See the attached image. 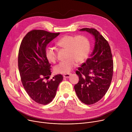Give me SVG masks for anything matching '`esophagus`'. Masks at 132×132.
I'll return each mask as SVG.
<instances>
[{
  "mask_svg": "<svg viewBox=\"0 0 132 132\" xmlns=\"http://www.w3.org/2000/svg\"><path fill=\"white\" fill-rule=\"evenodd\" d=\"M70 73H67V74H64L63 75V77L64 78H69L70 76Z\"/></svg>",
  "mask_w": 132,
  "mask_h": 132,
  "instance_id": "obj_1",
  "label": "esophagus"
}]
</instances>
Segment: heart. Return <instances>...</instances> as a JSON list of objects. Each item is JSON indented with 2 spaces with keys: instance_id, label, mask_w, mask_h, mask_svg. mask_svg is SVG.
<instances>
[{
  "instance_id": "obj_1",
  "label": "heart",
  "mask_w": 132,
  "mask_h": 132,
  "mask_svg": "<svg viewBox=\"0 0 132 132\" xmlns=\"http://www.w3.org/2000/svg\"><path fill=\"white\" fill-rule=\"evenodd\" d=\"M59 47L67 50V60L60 62L55 66L54 70L56 73L64 74L71 71L76 66L77 63L81 64L87 59L90 52V42L87 37L80 35L74 36L65 35L56 42ZM47 60L55 63L57 60V53L53 47H48L45 51Z\"/></svg>"
}]
</instances>
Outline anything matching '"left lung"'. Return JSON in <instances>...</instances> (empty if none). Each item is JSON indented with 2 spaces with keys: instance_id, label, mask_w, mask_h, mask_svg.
<instances>
[{
  "instance_id": "left-lung-1",
  "label": "left lung",
  "mask_w": 132,
  "mask_h": 132,
  "mask_svg": "<svg viewBox=\"0 0 132 132\" xmlns=\"http://www.w3.org/2000/svg\"><path fill=\"white\" fill-rule=\"evenodd\" d=\"M80 30L93 35L95 43L90 57L76 71L79 80L74 89L81 102L91 105L101 99L109 90L113 77V61L108 41L97 30L84 28Z\"/></svg>"
}]
</instances>
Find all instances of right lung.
Listing matches in <instances>:
<instances>
[{
    "label": "right lung",
    "mask_w": 132,
    "mask_h": 132,
    "mask_svg": "<svg viewBox=\"0 0 132 132\" xmlns=\"http://www.w3.org/2000/svg\"><path fill=\"white\" fill-rule=\"evenodd\" d=\"M60 34L44 30L29 32L20 44L18 54V68L24 89L34 101L42 105L51 103L63 77L54 76L47 82L52 72L51 64L46 59L45 51L48 44Z\"/></svg>",
    "instance_id": "right-lung-1"
}]
</instances>
